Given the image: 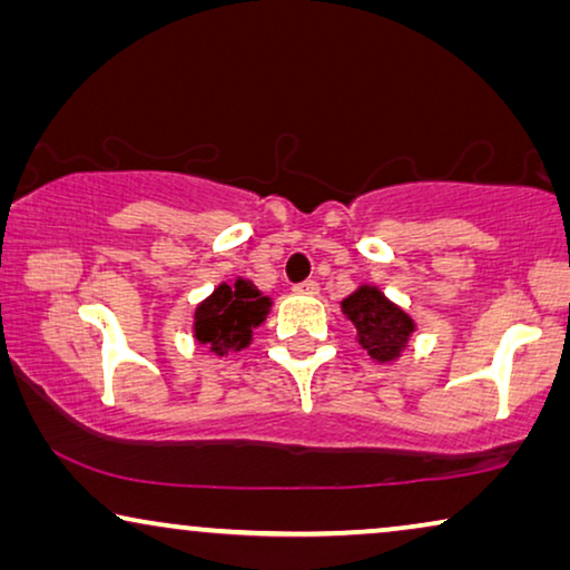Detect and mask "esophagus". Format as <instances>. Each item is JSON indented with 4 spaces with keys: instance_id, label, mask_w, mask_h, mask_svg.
I'll return each instance as SVG.
<instances>
[{
    "instance_id": "esophagus-1",
    "label": "esophagus",
    "mask_w": 570,
    "mask_h": 570,
    "mask_svg": "<svg viewBox=\"0 0 570 570\" xmlns=\"http://www.w3.org/2000/svg\"><path fill=\"white\" fill-rule=\"evenodd\" d=\"M295 291L306 293V295H316L318 293V283H316V279H303V283L295 285Z\"/></svg>"
}]
</instances>
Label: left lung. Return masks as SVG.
Returning a JSON list of instances; mask_svg holds the SVG:
<instances>
[{"label": "left lung", "instance_id": "8db88e82", "mask_svg": "<svg viewBox=\"0 0 570 570\" xmlns=\"http://www.w3.org/2000/svg\"><path fill=\"white\" fill-rule=\"evenodd\" d=\"M350 322L357 330V342L373 361H394L407 347L410 334L415 332L412 318L400 306H394L379 287L363 285L350 298L342 301Z\"/></svg>", "mask_w": 570, "mask_h": 570}]
</instances>
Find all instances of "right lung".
<instances>
[{
    "label": "right lung",
    "instance_id": "right-lung-1",
    "mask_svg": "<svg viewBox=\"0 0 570 570\" xmlns=\"http://www.w3.org/2000/svg\"><path fill=\"white\" fill-rule=\"evenodd\" d=\"M267 308L269 298L248 279H236L233 285L223 283L205 303H199L194 314V334L213 353L225 355L228 350H240L252 342L254 326L264 322Z\"/></svg>",
    "mask_w": 570,
    "mask_h": 570
}]
</instances>
